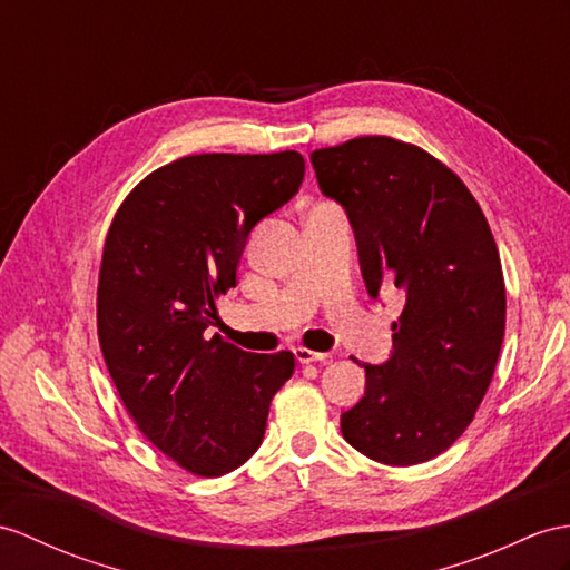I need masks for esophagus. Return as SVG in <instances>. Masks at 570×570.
<instances>
[{
  "label": "esophagus",
  "mask_w": 570,
  "mask_h": 570,
  "mask_svg": "<svg viewBox=\"0 0 570 570\" xmlns=\"http://www.w3.org/2000/svg\"><path fill=\"white\" fill-rule=\"evenodd\" d=\"M295 357L299 360L302 365H307V363H326V360H331V353H316V351H309V348H297Z\"/></svg>",
  "instance_id": "obj_1"
}]
</instances>
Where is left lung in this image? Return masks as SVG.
Here are the masks:
<instances>
[{"instance_id": "left-lung-1", "label": "left lung", "mask_w": 570, "mask_h": 570, "mask_svg": "<svg viewBox=\"0 0 570 570\" xmlns=\"http://www.w3.org/2000/svg\"><path fill=\"white\" fill-rule=\"evenodd\" d=\"M312 166L351 217L367 293L406 297L392 357L365 365L341 433L374 462L433 460L474 421L501 353L505 283L489 222L450 166L394 137L314 149Z\"/></svg>"}]
</instances>
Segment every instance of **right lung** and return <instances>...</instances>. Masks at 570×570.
I'll return each mask as SVG.
<instances>
[{
    "mask_svg": "<svg viewBox=\"0 0 570 570\" xmlns=\"http://www.w3.org/2000/svg\"><path fill=\"white\" fill-rule=\"evenodd\" d=\"M299 151L190 155L145 176L106 234L96 328L122 406L180 469L215 479L263 442L295 355L246 353L205 328L237 285L258 222L295 196Z\"/></svg>",
    "mask_w": 570,
    "mask_h": 570,
    "instance_id": "obj_1",
    "label": "right lung"
}]
</instances>
